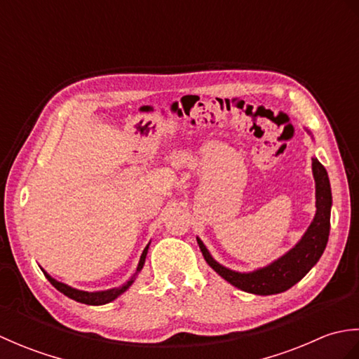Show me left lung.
<instances>
[{"mask_svg": "<svg viewBox=\"0 0 359 359\" xmlns=\"http://www.w3.org/2000/svg\"><path fill=\"white\" fill-rule=\"evenodd\" d=\"M311 168H313V177L316 182V215L313 222L302 236V239L296 243V247L271 265L253 273L228 270L217 264L205 248L202 241L197 239L205 261L219 276H222L231 285L243 290V292L262 296L276 294L292 288L319 261L325 250L327 241H329L332 191L329 175L321 162L318 158H311Z\"/></svg>", "mask_w": 359, "mask_h": 359, "instance_id": "8db88e82", "label": "left lung"}]
</instances>
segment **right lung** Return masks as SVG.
<instances>
[{"label": "right lung", "instance_id": "1", "mask_svg": "<svg viewBox=\"0 0 359 359\" xmlns=\"http://www.w3.org/2000/svg\"><path fill=\"white\" fill-rule=\"evenodd\" d=\"M148 247L149 245H147V248L143 250V253L140 256V262H139V265H137V273H139L143 269L144 259H147V253H148ZM44 276L49 279L50 284L55 287L58 292H62L63 294H66L67 297H71V299H74V301L81 302V304H88V306H103V304H108V302L114 301L117 296H120L121 293L126 292V290L131 287V284H133L134 279H135V276H133L131 279L126 282V284H123L121 287L112 288V290H106V292H94V293H90V292H81V290H77V288H72V287L66 285V284H62V282L52 279L48 273H44Z\"/></svg>", "mask_w": 359, "mask_h": 359}]
</instances>
